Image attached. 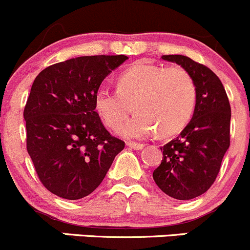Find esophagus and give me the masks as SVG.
<instances>
[{"mask_svg":"<svg viewBox=\"0 0 250 250\" xmlns=\"http://www.w3.org/2000/svg\"><path fill=\"white\" fill-rule=\"evenodd\" d=\"M127 144L128 146H130V148H132V149H136V150H141V149H143L144 148V144L143 143H133V142H127L126 143Z\"/></svg>","mask_w":250,"mask_h":250,"instance_id":"1","label":"esophagus"}]
</instances>
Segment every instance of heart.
I'll list each match as a JSON object with an SVG mask.
<instances>
[{
    "label": "heart",
    "instance_id": "b5f03b06",
    "mask_svg": "<svg viewBox=\"0 0 250 250\" xmlns=\"http://www.w3.org/2000/svg\"><path fill=\"white\" fill-rule=\"evenodd\" d=\"M117 91L100 87L95 109L104 125L118 130L131 110L137 114L123 126L122 133L142 138L155 132L161 137L179 133L194 114L196 85L188 71L179 66L164 67L136 62L117 82Z\"/></svg>",
    "mask_w": 250,
    "mask_h": 250
}]
</instances>
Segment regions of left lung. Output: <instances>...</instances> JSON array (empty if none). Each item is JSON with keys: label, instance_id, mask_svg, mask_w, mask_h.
Listing matches in <instances>:
<instances>
[{"label": "left lung", "instance_id": "left-lung-1", "mask_svg": "<svg viewBox=\"0 0 250 250\" xmlns=\"http://www.w3.org/2000/svg\"><path fill=\"white\" fill-rule=\"evenodd\" d=\"M181 65L196 85V106L181 135L161 148L163 160L153 178L168 196L191 200L205 194L220 171L230 146L231 107L217 74L184 55H163Z\"/></svg>", "mask_w": 250, "mask_h": 250}]
</instances>
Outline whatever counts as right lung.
Masks as SVG:
<instances>
[{"mask_svg": "<svg viewBox=\"0 0 250 250\" xmlns=\"http://www.w3.org/2000/svg\"><path fill=\"white\" fill-rule=\"evenodd\" d=\"M126 59L81 56L36 77L24 109L26 149L41 183L56 196L91 194L124 149V141L108 132L95 110V94Z\"/></svg>", "mask_w": 250, "mask_h": 250, "instance_id": "obj_1", "label": "right lung"}]
</instances>
